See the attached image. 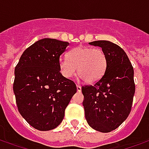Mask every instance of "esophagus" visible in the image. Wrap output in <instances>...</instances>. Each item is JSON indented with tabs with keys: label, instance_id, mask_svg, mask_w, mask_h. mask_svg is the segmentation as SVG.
I'll use <instances>...</instances> for the list:
<instances>
[{
	"label": "esophagus",
	"instance_id": "esophagus-1",
	"mask_svg": "<svg viewBox=\"0 0 149 149\" xmlns=\"http://www.w3.org/2000/svg\"><path fill=\"white\" fill-rule=\"evenodd\" d=\"M77 92H81V85H79V84H77Z\"/></svg>",
	"mask_w": 149,
	"mask_h": 149
}]
</instances>
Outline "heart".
<instances>
[{"mask_svg":"<svg viewBox=\"0 0 149 149\" xmlns=\"http://www.w3.org/2000/svg\"><path fill=\"white\" fill-rule=\"evenodd\" d=\"M68 58L61 57L59 66L65 78L77 74L88 84H93L103 77L107 68V56L102 49L80 46L68 52Z\"/></svg>","mask_w":149,"mask_h":149,"instance_id":"obj_1","label":"heart"}]
</instances>
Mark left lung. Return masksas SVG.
I'll return each mask as SVG.
<instances>
[{
    "label": "left lung",
    "instance_id": "1",
    "mask_svg": "<svg viewBox=\"0 0 149 149\" xmlns=\"http://www.w3.org/2000/svg\"><path fill=\"white\" fill-rule=\"evenodd\" d=\"M99 46L107 56V68L96 84L83 86V106L88 124L97 131L117 128L131 111L135 93L134 71L123 49L109 40L88 43Z\"/></svg>",
    "mask_w": 149,
    "mask_h": 149
}]
</instances>
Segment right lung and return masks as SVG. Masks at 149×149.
<instances>
[{"mask_svg": "<svg viewBox=\"0 0 149 149\" xmlns=\"http://www.w3.org/2000/svg\"><path fill=\"white\" fill-rule=\"evenodd\" d=\"M69 43L51 38L39 40L24 51L14 71L13 92L19 112L40 131L56 128L77 93L72 81L61 72L60 56Z\"/></svg>", "mask_w": 149, "mask_h": 149, "instance_id": "obj_1", "label": "right lung"}]
</instances>
